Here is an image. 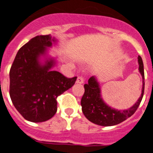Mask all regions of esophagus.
I'll use <instances>...</instances> for the list:
<instances>
[{
	"instance_id": "esophagus-1",
	"label": "esophagus",
	"mask_w": 153,
	"mask_h": 153,
	"mask_svg": "<svg viewBox=\"0 0 153 153\" xmlns=\"http://www.w3.org/2000/svg\"><path fill=\"white\" fill-rule=\"evenodd\" d=\"M84 82V78H83L82 75H79V77H78V79H77V83H80V84H82V83Z\"/></svg>"
}]
</instances>
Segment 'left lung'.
Here are the masks:
<instances>
[{
	"label": "left lung",
	"mask_w": 153,
	"mask_h": 153,
	"mask_svg": "<svg viewBox=\"0 0 153 153\" xmlns=\"http://www.w3.org/2000/svg\"><path fill=\"white\" fill-rule=\"evenodd\" d=\"M139 71L143 79L142 95L135 104L128 110H117L111 108L105 103L100 95V88L95 77H91L88 83L84 85L85 92L81 100L82 110L85 117L89 121L101 126H113L120 124L135 113L143 97L145 89L144 65L142 57L138 56Z\"/></svg>",
	"instance_id": "obj_1"
}]
</instances>
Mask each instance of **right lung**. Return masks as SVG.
<instances>
[{
	"instance_id": "right-lung-1",
	"label": "right lung",
	"mask_w": 153,
	"mask_h": 153,
	"mask_svg": "<svg viewBox=\"0 0 153 153\" xmlns=\"http://www.w3.org/2000/svg\"><path fill=\"white\" fill-rule=\"evenodd\" d=\"M53 41L50 35L31 39L19 49L10 69L9 94L12 103L25 120L32 122H43L54 116L57 98L77 79L51 71L54 65L53 60L40 65L39 56Z\"/></svg>"
}]
</instances>
